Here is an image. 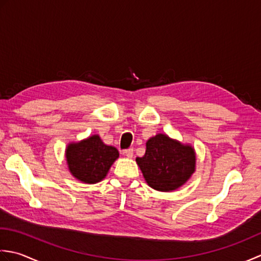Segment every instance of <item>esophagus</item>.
Returning a JSON list of instances; mask_svg holds the SVG:
<instances>
[{"label":"esophagus","instance_id":"obj_1","mask_svg":"<svg viewBox=\"0 0 261 261\" xmlns=\"http://www.w3.org/2000/svg\"><path fill=\"white\" fill-rule=\"evenodd\" d=\"M124 154L127 156V158H133V155H134V150L133 148H128V150H125L124 151Z\"/></svg>","mask_w":261,"mask_h":261}]
</instances>
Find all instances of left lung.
Listing matches in <instances>:
<instances>
[{
	"label": "left lung",
	"mask_w": 261,
	"mask_h": 261,
	"mask_svg": "<svg viewBox=\"0 0 261 261\" xmlns=\"http://www.w3.org/2000/svg\"><path fill=\"white\" fill-rule=\"evenodd\" d=\"M146 184L158 191L177 190L196 170V152L190 144L159 133L148 138L143 158H136Z\"/></svg>",
	"instance_id": "obj_1"
}]
</instances>
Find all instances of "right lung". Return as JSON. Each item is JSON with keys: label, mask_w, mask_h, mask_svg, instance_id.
<instances>
[{"label": "right lung", "mask_w": 261, "mask_h": 261, "mask_svg": "<svg viewBox=\"0 0 261 261\" xmlns=\"http://www.w3.org/2000/svg\"><path fill=\"white\" fill-rule=\"evenodd\" d=\"M118 158V150L106 145L97 134L68 143L65 148V159L71 174L79 181L90 185L103 180Z\"/></svg>", "instance_id": "obj_1"}]
</instances>
